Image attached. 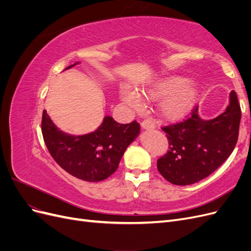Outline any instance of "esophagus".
I'll return each instance as SVG.
<instances>
[{
    "label": "esophagus",
    "mask_w": 251,
    "mask_h": 251,
    "mask_svg": "<svg viewBox=\"0 0 251 251\" xmlns=\"http://www.w3.org/2000/svg\"><path fill=\"white\" fill-rule=\"evenodd\" d=\"M141 127L142 130H153V128H155V125L151 120H143L141 123Z\"/></svg>",
    "instance_id": "1"
}]
</instances>
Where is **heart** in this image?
Returning a JSON list of instances; mask_svg holds the SVG:
<instances>
[{
	"instance_id": "heart-1",
	"label": "heart",
	"mask_w": 251,
	"mask_h": 251,
	"mask_svg": "<svg viewBox=\"0 0 251 251\" xmlns=\"http://www.w3.org/2000/svg\"><path fill=\"white\" fill-rule=\"evenodd\" d=\"M120 100L132 110L138 111L143 105V98L148 100H159V112L166 120L183 118L191 111L198 98V90L188 80L179 76L166 77L158 80L153 86L146 89L142 96L134 89L123 86L119 91Z\"/></svg>"
}]
</instances>
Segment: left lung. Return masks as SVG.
Wrapping results in <instances>:
<instances>
[{
	"label": "left lung",
	"mask_w": 251,
	"mask_h": 251,
	"mask_svg": "<svg viewBox=\"0 0 251 251\" xmlns=\"http://www.w3.org/2000/svg\"><path fill=\"white\" fill-rule=\"evenodd\" d=\"M229 100L228 107L214 119H202L196 107L186 120L162 127L170 150L158 159L157 168L171 183L194 184L230 156L238 141L241 108L234 91Z\"/></svg>",
	"instance_id": "8db88e82"
}]
</instances>
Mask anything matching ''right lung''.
Here are the masks:
<instances>
[{"mask_svg": "<svg viewBox=\"0 0 251 251\" xmlns=\"http://www.w3.org/2000/svg\"><path fill=\"white\" fill-rule=\"evenodd\" d=\"M42 133L50 155L60 168L80 180L98 182L117 170L126 150L139 135L140 126L137 121L118 124L105 116L94 132L75 136L60 131L44 110Z\"/></svg>", "mask_w": 251, "mask_h": 251, "instance_id": "obj_1", "label": "right lung"}]
</instances>
